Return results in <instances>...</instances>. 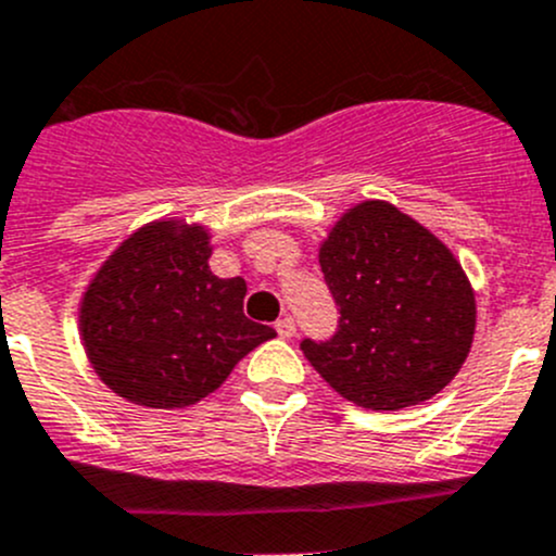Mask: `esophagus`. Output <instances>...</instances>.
Masks as SVG:
<instances>
[{"instance_id": "obj_1", "label": "esophagus", "mask_w": 556, "mask_h": 556, "mask_svg": "<svg viewBox=\"0 0 556 556\" xmlns=\"http://www.w3.org/2000/svg\"><path fill=\"white\" fill-rule=\"evenodd\" d=\"M274 328H277V333L282 336V339H290V336H295V319L282 317V319H277V325H274Z\"/></svg>"}]
</instances>
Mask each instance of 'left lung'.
Segmentation results:
<instances>
[{
	"instance_id": "left-lung-1",
	"label": "left lung",
	"mask_w": 556,
	"mask_h": 556,
	"mask_svg": "<svg viewBox=\"0 0 556 556\" xmlns=\"http://www.w3.org/2000/svg\"><path fill=\"white\" fill-rule=\"evenodd\" d=\"M319 266L339 325L301 350L341 397L395 412L452 382L473 344L476 299L450 247L387 201H363L319 247Z\"/></svg>"
}]
</instances>
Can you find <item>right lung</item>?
I'll return each instance as SVG.
<instances>
[{"mask_svg": "<svg viewBox=\"0 0 556 556\" xmlns=\"http://www.w3.org/2000/svg\"><path fill=\"white\" fill-rule=\"evenodd\" d=\"M210 255L204 228L161 220L106 257L83 295L80 333L112 392L150 408L190 406L277 336L244 317V279L215 277Z\"/></svg>", "mask_w": 556, "mask_h": 556, "instance_id": "add662e5", "label": "right lung"}]
</instances>
